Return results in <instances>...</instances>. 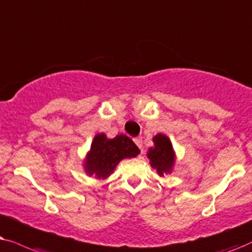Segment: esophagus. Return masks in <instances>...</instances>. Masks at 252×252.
I'll list each match as a JSON object with an SVG mask.
<instances>
[{
	"instance_id": "obj_1",
	"label": "esophagus",
	"mask_w": 252,
	"mask_h": 252,
	"mask_svg": "<svg viewBox=\"0 0 252 252\" xmlns=\"http://www.w3.org/2000/svg\"><path fill=\"white\" fill-rule=\"evenodd\" d=\"M133 142H135L136 145L138 146L139 150L143 152V139H142V137H136V138H133Z\"/></svg>"
}]
</instances>
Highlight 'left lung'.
Returning <instances> with one entry per match:
<instances>
[{"label": "left lung", "instance_id": "1", "mask_svg": "<svg viewBox=\"0 0 252 252\" xmlns=\"http://www.w3.org/2000/svg\"><path fill=\"white\" fill-rule=\"evenodd\" d=\"M154 147H151L147 157L151 160V166L158 170V174L162 176L169 173L174 165L173 146L166 136L158 133L153 138Z\"/></svg>", "mask_w": 252, "mask_h": 252}]
</instances>
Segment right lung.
Masks as SVG:
<instances>
[{
	"label": "right lung",
	"mask_w": 252,
	"mask_h": 252,
	"mask_svg": "<svg viewBox=\"0 0 252 252\" xmlns=\"http://www.w3.org/2000/svg\"><path fill=\"white\" fill-rule=\"evenodd\" d=\"M139 154V149L129 137L120 135L108 139L105 133L94 137L91 151L87 156L86 172L96 177L106 179L115 169L117 163L124 158H132Z\"/></svg>",
	"instance_id": "obj_1"
}]
</instances>
